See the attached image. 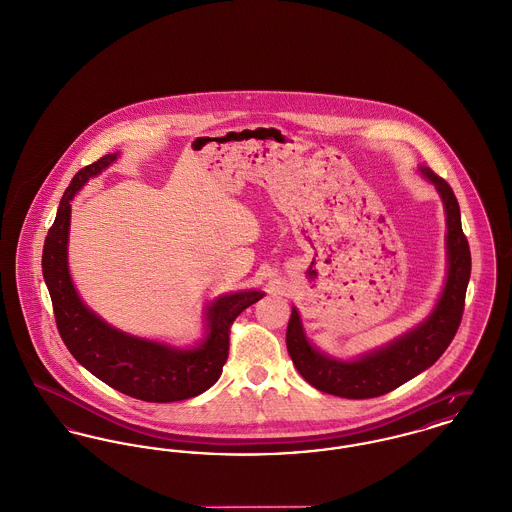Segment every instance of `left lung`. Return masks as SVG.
I'll return each instance as SVG.
<instances>
[{
	"mask_svg": "<svg viewBox=\"0 0 512 512\" xmlns=\"http://www.w3.org/2000/svg\"><path fill=\"white\" fill-rule=\"evenodd\" d=\"M418 172L435 187L445 209L447 272L441 294L429 315L416 327L356 358H334L315 346L301 323L298 307L292 305L286 331L288 354L301 377L321 392L361 400L394 391L439 360L458 331L472 271L460 207L447 181L427 166H418Z\"/></svg>",
	"mask_w": 512,
	"mask_h": 512,
	"instance_id": "1",
	"label": "left lung"
}]
</instances>
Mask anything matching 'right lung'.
<instances>
[{"label": "right lung", "mask_w": 512, "mask_h": 512, "mask_svg": "<svg viewBox=\"0 0 512 512\" xmlns=\"http://www.w3.org/2000/svg\"><path fill=\"white\" fill-rule=\"evenodd\" d=\"M118 158L120 152L106 154L71 180L44 241L42 274L54 303L58 331L73 358L116 391L145 402L193 398L218 381L228 360L230 325L265 292L240 290L209 301L203 307V336L189 346L121 331L94 313L79 296L69 271L71 201Z\"/></svg>", "instance_id": "add662e5"}]
</instances>
